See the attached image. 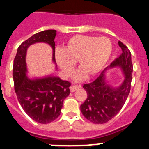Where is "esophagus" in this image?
<instances>
[{
	"mask_svg": "<svg viewBox=\"0 0 149 149\" xmlns=\"http://www.w3.org/2000/svg\"><path fill=\"white\" fill-rule=\"evenodd\" d=\"M81 87V86H78V85H73L71 86L70 87V91L71 92H74V91H76V90L79 89V88Z\"/></svg>",
	"mask_w": 149,
	"mask_h": 149,
	"instance_id": "34e87169",
	"label": "esophagus"
}]
</instances>
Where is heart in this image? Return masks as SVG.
Masks as SVG:
<instances>
[{"label": "heart", "mask_w": 149, "mask_h": 149, "mask_svg": "<svg viewBox=\"0 0 149 149\" xmlns=\"http://www.w3.org/2000/svg\"><path fill=\"white\" fill-rule=\"evenodd\" d=\"M112 51V42L107 37L75 35L68 40L63 49L55 51V61L66 76L72 74L76 61H79L82 67L75 72L73 79L80 81L88 73H100L109 61Z\"/></svg>", "instance_id": "1"}]
</instances>
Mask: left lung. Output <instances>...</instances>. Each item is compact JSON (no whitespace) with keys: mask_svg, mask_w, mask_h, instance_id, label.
I'll return each instance as SVG.
<instances>
[{"mask_svg":"<svg viewBox=\"0 0 149 149\" xmlns=\"http://www.w3.org/2000/svg\"><path fill=\"white\" fill-rule=\"evenodd\" d=\"M123 52L110 65L107 67L94 81L84 84L87 98L81 105V111L88 120L95 124H103L114 118L124 105L131 86L133 64L128 48L118 42ZM118 67L124 76L123 81L114 87L106 80L109 70Z\"/></svg>","mask_w":149,"mask_h":149,"instance_id":"obj_1","label":"left lung"}]
</instances>
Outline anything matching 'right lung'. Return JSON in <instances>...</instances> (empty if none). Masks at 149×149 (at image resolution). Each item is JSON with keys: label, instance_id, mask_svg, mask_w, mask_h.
Instances as JSON below:
<instances>
[{"label": "right lung", "instance_id": "right-lung-1", "mask_svg": "<svg viewBox=\"0 0 149 149\" xmlns=\"http://www.w3.org/2000/svg\"><path fill=\"white\" fill-rule=\"evenodd\" d=\"M56 34V30L49 29L32 35L19 47L13 61V79L18 100L29 116L42 124L51 123L58 118L64 100L70 94V84L55 73L29 77L26 52L28 48L36 43L48 45L52 48V62L57 70L54 41Z\"/></svg>", "mask_w": 149, "mask_h": 149}]
</instances>
